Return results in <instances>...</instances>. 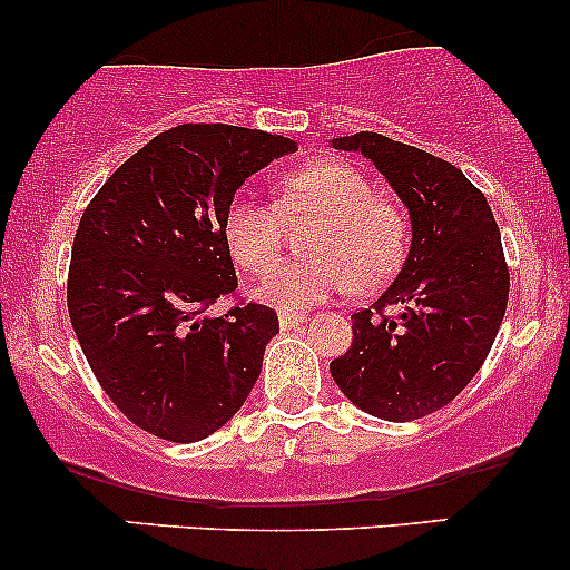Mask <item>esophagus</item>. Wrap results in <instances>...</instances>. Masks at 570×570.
Here are the masks:
<instances>
[{"mask_svg":"<svg viewBox=\"0 0 570 570\" xmlns=\"http://www.w3.org/2000/svg\"><path fill=\"white\" fill-rule=\"evenodd\" d=\"M308 322V314H297V312H278V325L281 331H292V327H301Z\"/></svg>","mask_w":570,"mask_h":570,"instance_id":"obj_1","label":"esophagus"}]
</instances>
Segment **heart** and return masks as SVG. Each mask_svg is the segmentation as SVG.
<instances>
[{
    "label": "heart",
    "mask_w": 570,
    "mask_h": 570,
    "mask_svg": "<svg viewBox=\"0 0 570 570\" xmlns=\"http://www.w3.org/2000/svg\"><path fill=\"white\" fill-rule=\"evenodd\" d=\"M320 215L308 237L312 256L278 264L258 286L273 306L308 308L336 292L377 289L405 258L407 223L392 200L375 195V181L344 159H320L281 178L278 206L237 195L223 217V237L234 262L267 273L278 258L284 217Z\"/></svg>",
    "instance_id": "b5f03b06"
}]
</instances>
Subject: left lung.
Here are the masks:
<instances>
[{"label":"left lung","mask_w":570,"mask_h":570,"mask_svg":"<svg viewBox=\"0 0 570 570\" xmlns=\"http://www.w3.org/2000/svg\"><path fill=\"white\" fill-rule=\"evenodd\" d=\"M331 146L370 159L411 215L405 264L353 314V344L331 361V375L372 416L422 419L469 386L504 320L510 273L499 226L485 195L446 159L377 131Z\"/></svg>","instance_id":"8db88e82"}]
</instances>
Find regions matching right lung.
I'll return each mask as SVG.
<instances>
[{
  "instance_id": "right-lung-1",
  "label": "right lung",
  "mask_w": 570,
  "mask_h": 570,
  "mask_svg": "<svg viewBox=\"0 0 570 570\" xmlns=\"http://www.w3.org/2000/svg\"><path fill=\"white\" fill-rule=\"evenodd\" d=\"M297 142L262 129L184 124L126 159L79 220L68 314L90 370L129 422L193 444L248 400L278 314L206 308L237 289L223 217L245 178Z\"/></svg>"
}]
</instances>
